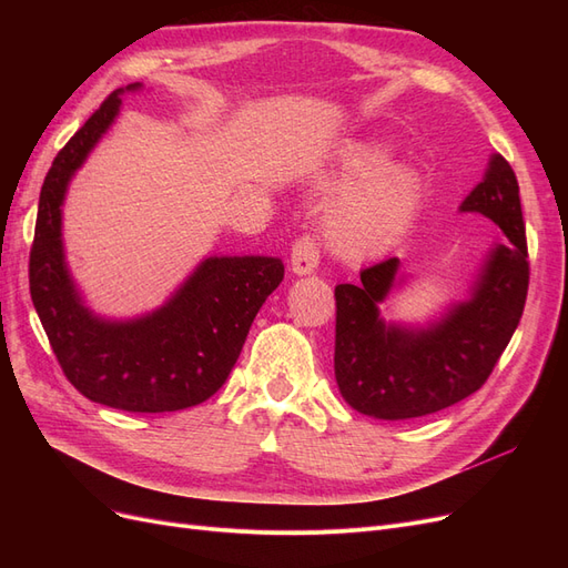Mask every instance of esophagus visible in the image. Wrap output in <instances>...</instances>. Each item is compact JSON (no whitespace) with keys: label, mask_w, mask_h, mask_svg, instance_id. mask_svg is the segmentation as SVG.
Masks as SVG:
<instances>
[{"label":"esophagus","mask_w":568,"mask_h":568,"mask_svg":"<svg viewBox=\"0 0 568 568\" xmlns=\"http://www.w3.org/2000/svg\"><path fill=\"white\" fill-rule=\"evenodd\" d=\"M320 265V244L311 234H303L291 248V270L296 274H311Z\"/></svg>","instance_id":"esophagus-1"}]
</instances>
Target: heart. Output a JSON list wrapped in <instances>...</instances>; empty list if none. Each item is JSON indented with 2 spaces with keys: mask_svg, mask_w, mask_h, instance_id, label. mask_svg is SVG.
Returning a JSON list of instances; mask_svg holds the SVG:
<instances>
[{
  "mask_svg": "<svg viewBox=\"0 0 568 568\" xmlns=\"http://www.w3.org/2000/svg\"><path fill=\"white\" fill-rule=\"evenodd\" d=\"M374 151L359 153L348 178L359 180L343 192L326 217L332 244L346 255H367L398 239L417 213L419 180L405 165L382 168Z\"/></svg>",
  "mask_w": 568,
  "mask_h": 568,
  "instance_id": "obj_1",
  "label": "heart"
}]
</instances>
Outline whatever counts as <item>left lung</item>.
I'll return each mask as SVG.
<instances>
[{
    "mask_svg": "<svg viewBox=\"0 0 568 568\" xmlns=\"http://www.w3.org/2000/svg\"><path fill=\"white\" fill-rule=\"evenodd\" d=\"M462 211L500 225L509 244L497 246L469 303L457 305L426 332L386 326L376 303L398 272L386 257L359 272V284H338L336 296V384L351 407L376 419L434 415L476 393L524 315L528 294V244L519 182L503 156H493L486 180L464 199Z\"/></svg>",
    "mask_w": 568,
    "mask_h": 568,
    "instance_id": "8db88e82",
    "label": "left lung"
}]
</instances>
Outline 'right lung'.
I'll list each match as a JSON object with an SVG mask.
<instances>
[{
	"instance_id": "obj_1",
	"label": "right lung",
	"mask_w": 568,
	"mask_h": 568,
	"mask_svg": "<svg viewBox=\"0 0 568 568\" xmlns=\"http://www.w3.org/2000/svg\"><path fill=\"white\" fill-rule=\"evenodd\" d=\"M118 106L120 90L101 101L49 168L30 246V296L65 379L84 398L125 412L186 409L225 384L253 317L284 280V265L261 255L209 257L159 313L125 324L97 320L63 263L61 203Z\"/></svg>"
}]
</instances>
